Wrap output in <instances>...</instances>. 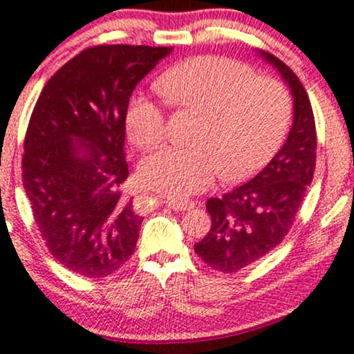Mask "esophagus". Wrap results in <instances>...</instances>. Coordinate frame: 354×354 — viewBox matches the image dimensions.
Segmentation results:
<instances>
[{
    "label": "esophagus",
    "instance_id": "obj_1",
    "mask_svg": "<svg viewBox=\"0 0 354 354\" xmlns=\"http://www.w3.org/2000/svg\"><path fill=\"white\" fill-rule=\"evenodd\" d=\"M165 203L171 208V210H174V212H185V210H189V208L195 207V203H193L192 200L167 198V200H165Z\"/></svg>",
    "mask_w": 354,
    "mask_h": 354
}]
</instances>
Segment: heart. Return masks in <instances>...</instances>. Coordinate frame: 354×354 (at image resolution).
<instances>
[{
    "mask_svg": "<svg viewBox=\"0 0 354 354\" xmlns=\"http://www.w3.org/2000/svg\"><path fill=\"white\" fill-rule=\"evenodd\" d=\"M176 109L200 111L198 146H169L144 161L149 188L171 196L207 188L221 171L224 180H243L263 167L283 142L292 120V96L281 81L256 76L254 69L221 55H200L166 71L156 83ZM127 133L149 151L165 139V111L154 100L130 102Z\"/></svg>",
    "mask_w": 354,
    "mask_h": 354,
    "instance_id": "obj_1",
    "label": "heart"
}]
</instances>
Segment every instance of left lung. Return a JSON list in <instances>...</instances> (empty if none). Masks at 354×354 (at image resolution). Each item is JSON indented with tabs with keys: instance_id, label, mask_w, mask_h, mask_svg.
I'll list each match as a JSON object with an SVG mask.
<instances>
[{
	"instance_id": "1",
	"label": "left lung",
	"mask_w": 354,
	"mask_h": 354,
	"mask_svg": "<svg viewBox=\"0 0 354 354\" xmlns=\"http://www.w3.org/2000/svg\"><path fill=\"white\" fill-rule=\"evenodd\" d=\"M293 95V124L283 147L254 178L221 198H210L212 227L195 252L215 271L236 273L277 248L302 207L315 169L314 111L304 84L283 61L259 50Z\"/></svg>"
}]
</instances>
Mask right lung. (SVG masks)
<instances>
[{
	"label": "right lung",
	"instance_id": "right-lung-1",
	"mask_svg": "<svg viewBox=\"0 0 354 354\" xmlns=\"http://www.w3.org/2000/svg\"><path fill=\"white\" fill-rule=\"evenodd\" d=\"M169 52L88 47L47 81L33 106L24 188L50 254L74 273L105 278L136 249L144 217L124 195L125 117L137 83Z\"/></svg>",
	"mask_w": 354,
	"mask_h": 354
}]
</instances>
